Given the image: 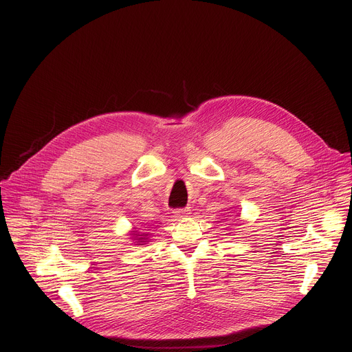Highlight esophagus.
Listing matches in <instances>:
<instances>
[{"label":"esophagus","instance_id":"esophagus-1","mask_svg":"<svg viewBox=\"0 0 352 352\" xmlns=\"http://www.w3.org/2000/svg\"><path fill=\"white\" fill-rule=\"evenodd\" d=\"M189 214H190V210H189V209H178V210L174 212V216H175L177 219H185V217H188Z\"/></svg>","mask_w":352,"mask_h":352}]
</instances>
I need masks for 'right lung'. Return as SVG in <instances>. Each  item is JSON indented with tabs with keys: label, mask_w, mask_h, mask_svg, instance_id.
Returning a JSON list of instances; mask_svg holds the SVG:
<instances>
[{
	"label": "right lung",
	"mask_w": 352,
	"mask_h": 352,
	"mask_svg": "<svg viewBox=\"0 0 352 352\" xmlns=\"http://www.w3.org/2000/svg\"><path fill=\"white\" fill-rule=\"evenodd\" d=\"M129 235H131V238L135 241L133 243L135 245H146V243H148V234H139L135 228H133V231H131L129 232Z\"/></svg>",
	"instance_id": "obj_1"
}]
</instances>
